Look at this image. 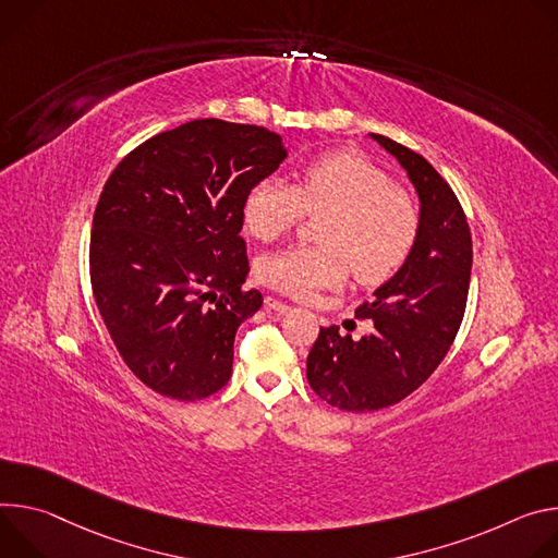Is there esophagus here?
Segmentation results:
<instances>
[{
	"mask_svg": "<svg viewBox=\"0 0 558 558\" xmlns=\"http://www.w3.org/2000/svg\"><path fill=\"white\" fill-rule=\"evenodd\" d=\"M266 307H268V311L277 313V315H288L292 311V305H288V303L275 299V296H266Z\"/></svg>",
	"mask_w": 558,
	"mask_h": 558,
	"instance_id": "1",
	"label": "esophagus"
}]
</instances>
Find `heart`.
<instances>
[{
	"instance_id": "b5f03b06",
	"label": "heart",
	"mask_w": 558,
	"mask_h": 558,
	"mask_svg": "<svg viewBox=\"0 0 558 558\" xmlns=\"http://www.w3.org/2000/svg\"><path fill=\"white\" fill-rule=\"evenodd\" d=\"M322 245H290L259 262V277L270 288L313 299L341 286L350 268L365 286L388 281L412 255L421 217L414 199L359 153L341 150L315 157L294 183L264 179L243 199V223L253 236L275 241L305 215H324Z\"/></svg>"
}]
</instances>
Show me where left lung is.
<instances>
[{"instance_id": "1", "label": "left lung", "mask_w": 558, "mask_h": 558, "mask_svg": "<svg viewBox=\"0 0 558 558\" xmlns=\"http://www.w3.org/2000/svg\"><path fill=\"white\" fill-rule=\"evenodd\" d=\"M408 170L421 202V230L401 270L356 307L373 335L354 341L322 328L307 354V384L332 408L373 412L403 401L448 354L468 303L472 236L450 183L418 153L373 135Z\"/></svg>"}]
</instances>
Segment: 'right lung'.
Listing matches in <instances>:
<instances>
[{
	"label": "right lung",
	"instance_id": "right-lung-1",
	"mask_svg": "<svg viewBox=\"0 0 558 558\" xmlns=\"http://www.w3.org/2000/svg\"><path fill=\"white\" fill-rule=\"evenodd\" d=\"M286 159L251 123L195 119L123 157L99 195L90 286L108 335L153 392L199 401L232 373L236 328L262 307L247 275L243 199Z\"/></svg>",
	"mask_w": 558,
	"mask_h": 558
}]
</instances>
